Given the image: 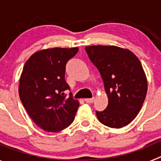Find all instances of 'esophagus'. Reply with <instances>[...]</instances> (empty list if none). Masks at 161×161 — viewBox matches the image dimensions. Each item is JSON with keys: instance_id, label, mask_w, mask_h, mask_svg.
<instances>
[{"instance_id": "34e87169", "label": "esophagus", "mask_w": 161, "mask_h": 161, "mask_svg": "<svg viewBox=\"0 0 161 161\" xmlns=\"http://www.w3.org/2000/svg\"><path fill=\"white\" fill-rule=\"evenodd\" d=\"M94 97H92V98H85V102H87V103H93L94 102Z\"/></svg>"}]
</instances>
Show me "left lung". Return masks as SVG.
Returning <instances> with one entry per match:
<instances>
[{
    "label": "left lung",
    "instance_id": "1",
    "mask_svg": "<svg viewBox=\"0 0 161 161\" xmlns=\"http://www.w3.org/2000/svg\"><path fill=\"white\" fill-rule=\"evenodd\" d=\"M88 56L102 76L108 106L97 111L100 123L111 128L128 125L140 111L147 91L141 63L130 50L116 46L85 47Z\"/></svg>",
    "mask_w": 161,
    "mask_h": 161
}]
</instances>
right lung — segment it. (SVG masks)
<instances>
[{
  "label": "right lung",
  "instance_id": "obj_1",
  "mask_svg": "<svg viewBox=\"0 0 161 161\" xmlns=\"http://www.w3.org/2000/svg\"><path fill=\"white\" fill-rule=\"evenodd\" d=\"M78 47L47 48L33 54L20 76L18 93L34 123L47 132H59L70 126L79 102L64 91L69 89L64 79L65 67Z\"/></svg>",
  "mask_w": 161,
  "mask_h": 161
}]
</instances>
